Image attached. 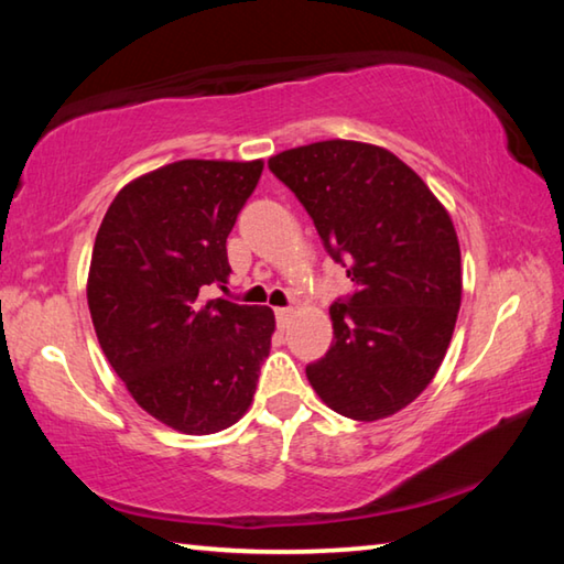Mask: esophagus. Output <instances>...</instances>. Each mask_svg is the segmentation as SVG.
I'll list each match as a JSON object with an SVG mask.
<instances>
[{
    "mask_svg": "<svg viewBox=\"0 0 564 564\" xmlns=\"http://www.w3.org/2000/svg\"><path fill=\"white\" fill-rule=\"evenodd\" d=\"M293 318V311L291 308H275V321H279V326L285 328Z\"/></svg>",
    "mask_w": 564,
    "mask_h": 564,
    "instance_id": "obj_1",
    "label": "esophagus"
}]
</instances>
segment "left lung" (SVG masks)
I'll use <instances>...</instances> for the list:
<instances>
[{
  "label": "left lung",
  "instance_id": "left-lung-1",
  "mask_svg": "<svg viewBox=\"0 0 564 564\" xmlns=\"http://www.w3.org/2000/svg\"><path fill=\"white\" fill-rule=\"evenodd\" d=\"M269 169L356 283L350 299L330 305L333 343L305 376L323 403L350 420L398 413L431 386L460 311L451 214L413 169L362 141L281 151Z\"/></svg>",
  "mask_w": 564,
  "mask_h": 564
}]
</instances>
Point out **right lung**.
<instances>
[{"mask_svg": "<svg viewBox=\"0 0 564 564\" xmlns=\"http://www.w3.org/2000/svg\"><path fill=\"white\" fill-rule=\"evenodd\" d=\"M263 161L184 159L129 181L94 241L87 301L131 398L186 435L226 431L253 403L275 318L204 299L226 283V238Z\"/></svg>", "mask_w": 564, "mask_h": 564, "instance_id": "1", "label": "right lung"}]
</instances>
